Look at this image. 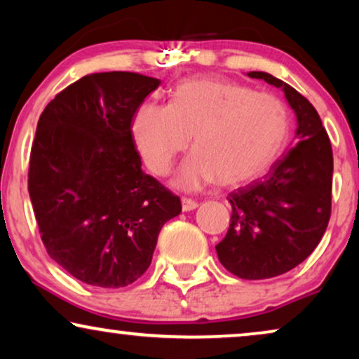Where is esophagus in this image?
Segmentation results:
<instances>
[{
    "label": "esophagus",
    "instance_id": "1",
    "mask_svg": "<svg viewBox=\"0 0 359 359\" xmlns=\"http://www.w3.org/2000/svg\"><path fill=\"white\" fill-rule=\"evenodd\" d=\"M181 208H183L184 212H189V210H194L198 208V203L193 199H188V198H183L181 199Z\"/></svg>",
    "mask_w": 359,
    "mask_h": 359
}]
</instances>
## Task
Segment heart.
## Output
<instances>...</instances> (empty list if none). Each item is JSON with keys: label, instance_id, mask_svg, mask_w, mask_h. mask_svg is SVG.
<instances>
[{"label": "heart", "instance_id": "1", "mask_svg": "<svg viewBox=\"0 0 359 359\" xmlns=\"http://www.w3.org/2000/svg\"><path fill=\"white\" fill-rule=\"evenodd\" d=\"M287 134L279 97L219 78L180 83L168 106L145 102L132 119L137 150L156 175L168 173L193 135L196 150L173 180L184 191L215 180L233 186L258 178L281 155Z\"/></svg>", "mask_w": 359, "mask_h": 359}]
</instances>
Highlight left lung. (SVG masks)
I'll return each mask as SVG.
<instances>
[{
	"mask_svg": "<svg viewBox=\"0 0 359 359\" xmlns=\"http://www.w3.org/2000/svg\"><path fill=\"white\" fill-rule=\"evenodd\" d=\"M248 76L281 88L296 114V137L262 180L229 194L230 227L215 250L235 276L266 279L301 264L325 233L333 154L320 116L301 93L269 73L250 72Z\"/></svg>",
	"mask_w": 359,
	"mask_h": 359,
	"instance_id": "obj_1",
	"label": "left lung"
}]
</instances>
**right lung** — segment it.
I'll return each instance as SVG.
<instances>
[{"mask_svg":"<svg viewBox=\"0 0 359 359\" xmlns=\"http://www.w3.org/2000/svg\"><path fill=\"white\" fill-rule=\"evenodd\" d=\"M158 78L91 73L48 102L29 161V196L48 257L80 281L124 287L150 266L181 201L145 175L132 117Z\"/></svg>","mask_w":359,"mask_h":359,"instance_id":"obj_1","label":"right lung"}]
</instances>
